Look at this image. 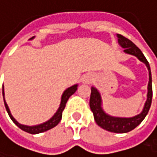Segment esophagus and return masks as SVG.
<instances>
[{
    "label": "esophagus",
    "mask_w": 157,
    "mask_h": 157,
    "mask_svg": "<svg viewBox=\"0 0 157 157\" xmlns=\"http://www.w3.org/2000/svg\"><path fill=\"white\" fill-rule=\"evenodd\" d=\"M90 81H91V79H90V77H89V76L85 77V78H84V80H83L84 83H89Z\"/></svg>",
    "instance_id": "1"
}]
</instances>
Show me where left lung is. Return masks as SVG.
<instances>
[{"label":"left lung","instance_id":"left-lung-1","mask_svg":"<svg viewBox=\"0 0 157 157\" xmlns=\"http://www.w3.org/2000/svg\"><path fill=\"white\" fill-rule=\"evenodd\" d=\"M119 44L124 48V52L133 55L137 57L142 62H144L149 71V83H148V93H147V100L144 104L143 111L132 118H119V117H112L109 114H107L103 109H102V100L99 92L97 88L92 87L91 88V96H90V109L94 114L95 121L97 124L103 128L106 131L116 132V133H125L132 131L135 129L145 118L147 115L151 103H152V97H153V89H152V74H151V69L149 62L147 61L146 58L141 51V49L130 39L126 38L125 36L117 34Z\"/></svg>","mask_w":157,"mask_h":157}]
</instances>
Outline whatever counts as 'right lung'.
<instances>
[{
    "label": "right lung",
    "instance_id": "1",
    "mask_svg": "<svg viewBox=\"0 0 157 157\" xmlns=\"http://www.w3.org/2000/svg\"><path fill=\"white\" fill-rule=\"evenodd\" d=\"M34 37H35V36L31 37L30 39H33ZM77 86H78V85H74V86H72L67 88V89L63 92V94H62V96H61L60 105H59V109L57 110V112H56V113L54 114V116H53L51 119H49L48 121H46V122H44V123H42V124H39V125H36V126H26V125L20 124L18 121H16V120L12 116V114H11V112H10V109H9V108H8V106H7V104H6V102H5V99H4V91H3V89H2V96H3V100H4V106H5V109H6V110H7V112H8V115H9V117L11 118V120H12V121L15 123V125H17L21 130H23V131H25V132H28V133H31V134H36V133H40V132H46V131H48V130L54 128L55 126H57V125L59 124V122L60 120H61L62 111H63V109H65L66 103H67L69 98H70L71 95H73V94L75 93V91L77 90Z\"/></svg>",
    "mask_w": 157,
    "mask_h": 157
}]
</instances>
